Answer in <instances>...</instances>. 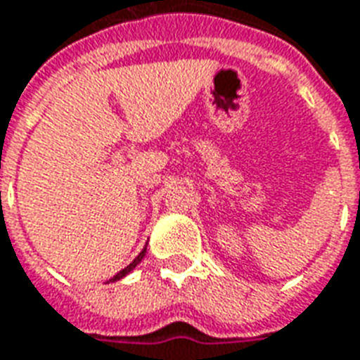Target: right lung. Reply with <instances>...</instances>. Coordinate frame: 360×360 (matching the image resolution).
Segmentation results:
<instances>
[{
  "mask_svg": "<svg viewBox=\"0 0 360 360\" xmlns=\"http://www.w3.org/2000/svg\"><path fill=\"white\" fill-rule=\"evenodd\" d=\"M144 252H146V249H144V250H142V252H141V255H139V257H136V258H134V260H133V262H131V264H129V266H127V268H123V270H121V271H119V274H115V276H113V279H121V278H123V276H127V274H129V271H131V270H133V268H134V266H136V264H139V262H141V260H142V258H144Z\"/></svg>",
  "mask_w": 360,
  "mask_h": 360,
  "instance_id": "add662e5",
  "label": "right lung"
}]
</instances>
